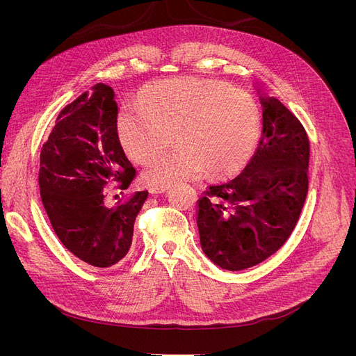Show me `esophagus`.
Listing matches in <instances>:
<instances>
[{
  "label": "esophagus",
  "instance_id": "esophagus-1",
  "mask_svg": "<svg viewBox=\"0 0 356 356\" xmlns=\"http://www.w3.org/2000/svg\"><path fill=\"white\" fill-rule=\"evenodd\" d=\"M169 188V182H154V184L149 186V193L153 195H160V193H165Z\"/></svg>",
  "mask_w": 356,
  "mask_h": 356
}]
</instances>
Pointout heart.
<instances>
[{"mask_svg":"<svg viewBox=\"0 0 356 356\" xmlns=\"http://www.w3.org/2000/svg\"><path fill=\"white\" fill-rule=\"evenodd\" d=\"M178 148L149 168L153 181L225 178L252 157L258 141L254 99L232 86L197 79L165 80L149 86L141 105L118 117V135L127 156L149 165L172 144Z\"/></svg>","mask_w":356,"mask_h":356,"instance_id":"obj_1","label":"heart"}]
</instances>
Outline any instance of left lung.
Wrapping results in <instances>:
<instances>
[{
  "label": "left lung",
  "mask_w": 356,
  "mask_h": 356,
  "mask_svg": "<svg viewBox=\"0 0 356 356\" xmlns=\"http://www.w3.org/2000/svg\"><path fill=\"white\" fill-rule=\"evenodd\" d=\"M261 138L241 174L209 186L197 200L200 246L225 270H243L273 255L293 233L309 187V138L273 96H260Z\"/></svg>",
  "instance_id": "obj_1"
}]
</instances>
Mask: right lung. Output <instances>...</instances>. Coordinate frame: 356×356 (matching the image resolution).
<instances>
[{"label": "right lung", "mask_w": 356, "mask_h": 356, "mask_svg": "<svg viewBox=\"0 0 356 356\" xmlns=\"http://www.w3.org/2000/svg\"><path fill=\"white\" fill-rule=\"evenodd\" d=\"M114 92L95 84L63 108L40 153V195L67 250L95 267H111L132 245L148 191L129 196L136 170L117 132Z\"/></svg>", "instance_id": "obj_1"}]
</instances>
